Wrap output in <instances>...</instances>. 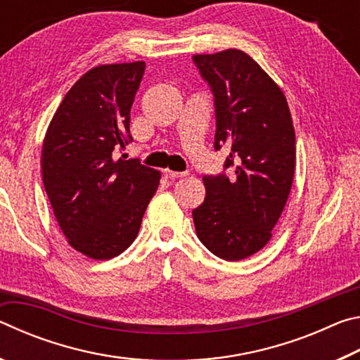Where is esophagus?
I'll use <instances>...</instances> for the list:
<instances>
[{
	"label": "esophagus",
	"instance_id": "1",
	"mask_svg": "<svg viewBox=\"0 0 360 360\" xmlns=\"http://www.w3.org/2000/svg\"><path fill=\"white\" fill-rule=\"evenodd\" d=\"M165 176H167L168 179H178V178H182V176H186V173L172 172V169H165Z\"/></svg>",
	"mask_w": 360,
	"mask_h": 360
}]
</instances>
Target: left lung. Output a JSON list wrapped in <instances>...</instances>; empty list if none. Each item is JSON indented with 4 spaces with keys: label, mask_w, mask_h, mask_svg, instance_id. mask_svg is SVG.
Here are the masks:
<instances>
[{
    "label": "left lung",
    "mask_w": 360,
    "mask_h": 360,
    "mask_svg": "<svg viewBox=\"0 0 360 360\" xmlns=\"http://www.w3.org/2000/svg\"><path fill=\"white\" fill-rule=\"evenodd\" d=\"M214 94V148H227L233 176H203L206 197L192 211L198 240L224 260H243L271 238L295 173V130L279 85L238 49L197 53Z\"/></svg>",
    "instance_id": "8db88e82"
}]
</instances>
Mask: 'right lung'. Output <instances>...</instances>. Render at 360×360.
<instances>
[{"label":"right lung","mask_w":360,"mask_h":360,"mask_svg":"<svg viewBox=\"0 0 360 360\" xmlns=\"http://www.w3.org/2000/svg\"><path fill=\"white\" fill-rule=\"evenodd\" d=\"M144 62L100 65L77 79L47 127L42 182L68 245L94 260L135 241L160 172L115 158L131 141L130 109Z\"/></svg>","instance_id":"obj_1"}]
</instances>
